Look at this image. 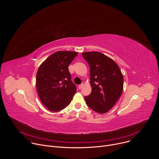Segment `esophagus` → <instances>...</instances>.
I'll list each match as a JSON object with an SVG mask.
<instances>
[{
  "mask_svg": "<svg viewBox=\"0 0 159 159\" xmlns=\"http://www.w3.org/2000/svg\"><path fill=\"white\" fill-rule=\"evenodd\" d=\"M83 86H84V84H80V85H79V89H82Z\"/></svg>",
  "mask_w": 159,
  "mask_h": 159,
  "instance_id": "esophagus-1",
  "label": "esophagus"
}]
</instances>
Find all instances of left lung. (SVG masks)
I'll list each match as a JSON object with an SVG mask.
<instances>
[{"mask_svg": "<svg viewBox=\"0 0 159 159\" xmlns=\"http://www.w3.org/2000/svg\"><path fill=\"white\" fill-rule=\"evenodd\" d=\"M82 57L90 66L92 92L85 96L86 104L102 114L111 109L123 90V77L118 65L112 59L98 52H84Z\"/></svg>", "mask_w": 159, "mask_h": 159, "instance_id": "1", "label": "left lung"}]
</instances>
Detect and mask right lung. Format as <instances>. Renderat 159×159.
Wrapping results in <instances>:
<instances>
[{
  "label": "right lung",
  "mask_w": 159,
  "mask_h": 159,
  "mask_svg": "<svg viewBox=\"0 0 159 159\" xmlns=\"http://www.w3.org/2000/svg\"><path fill=\"white\" fill-rule=\"evenodd\" d=\"M78 53L58 51L39 67L36 89L41 101L51 111H59L69 105L77 91L68 66Z\"/></svg>",
  "instance_id": "obj_1"
}]
</instances>
